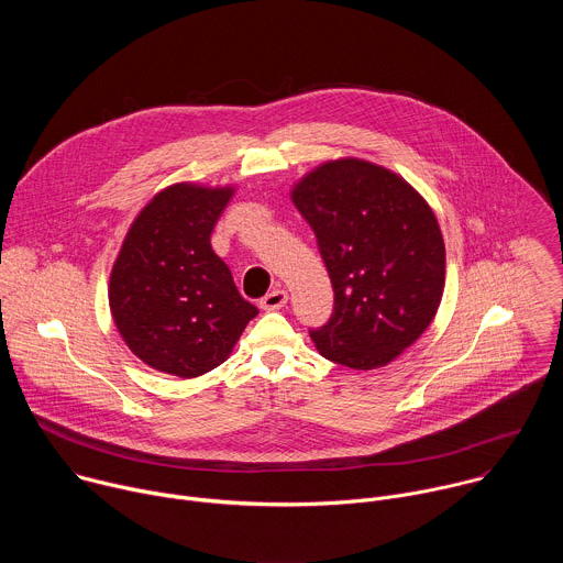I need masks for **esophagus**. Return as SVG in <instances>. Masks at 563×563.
Segmentation results:
<instances>
[{
	"instance_id": "1",
	"label": "esophagus",
	"mask_w": 563,
	"mask_h": 563,
	"mask_svg": "<svg viewBox=\"0 0 563 563\" xmlns=\"http://www.w3.org/2000/svg\"><path fill=\"white\" fill-rule=\"evenodd\" d=\"M287 291L285 289H274V291H269L263 300H261V307L265 309V311H272V309H283L285 305H287Z\"/></svg>"
}]
</instances>
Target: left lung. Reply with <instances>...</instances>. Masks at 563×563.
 Listing matches in <instances>:
<instances>
[{
  "instance_id": "8db88e82",
  "label": "left lung",
  "mask_w": 563,
  "mask_h": 563,
  "mask_svg": "<svg viewBox=\"0 0 563 563\" xmlns=\"http://www.w3.org/2000/svg\"><path fill=\"white\" fill-rule=\"evenodd\" d=\"M291 202L318 238L334 287L316 350L352 369L404 354L434 320L445 287V245L428 200L398 174L339 157L305 174Z\"/></svg>"
}]
</instances>
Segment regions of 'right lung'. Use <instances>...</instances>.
<instances>
[{
	"label": "right lung",
	"instance_id": "obj_1",
	"mask_svg": "<svg viewBox=\"0 0 563 563\" xmlns=\"http://www.w3.org/2000/svg\"><path fill=\"white\" fill-rule=\"evenodd\" d=\"M235 187L176 183L131 222L109 278L126 347L148 367L196 378L229 358L258 313L240 296L211 231Z\"/></svg>",
	"mask_w": 563,
	"mask_h": 563
}]
</instances>
